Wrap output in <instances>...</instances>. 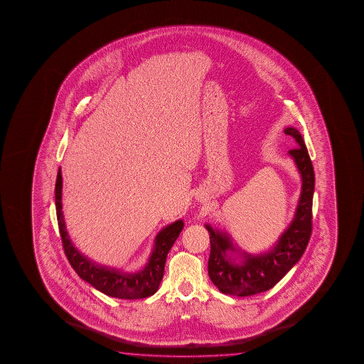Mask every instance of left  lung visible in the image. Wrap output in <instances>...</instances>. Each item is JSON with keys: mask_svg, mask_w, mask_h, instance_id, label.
<instances>
[{"mask_svg": "<svg viewBox=\"0 0 364 364\" xmlns=\"http://www.w3.org/2000/svg\"><path fill=\"white\" fill-rule=\"evenodd\" d=\"M284 132L296 142V148L289 150V155L301 174L302 191L294 219L280 235L277 245L259 255L242 252L235 248L228 235L211 228L209 224L205 225L209 230L211 245L208 262L209 277L224 294L248 296L272 289L299 261L309 245L312 233L314 166L299 131L287 127Z\"/></svg>", "mask_w": 364, "mask_h": 364, "instance_id": "8db88e82", "label": "left lung"}]
</instances>
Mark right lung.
<instances>
[{
	"instance_id": "1",
	"label": "right lung",
	"mask_w": 364,
	"mask_h": 364,
	"mask_svg": "<svg viewBox=\"0 0 364 364\" xmlns=\"http://www.w3.org/2000/svg\"><path fill=\"white\" fill-rule=\"evenodd\" d=\"M55 198L62 246L68 262L82 280H85L99 291L105 293V296L119 299H140L154 294L164 275L166 255L183 229L182 220L166 225V228L161 229L155 237L153 252L150 255L148 264L142 270L137 272H124L108 266L97 265L75 248L74 243L68 237L62 213L61 169H58L57 173Z\"/></svg>"
}]
</instances>
